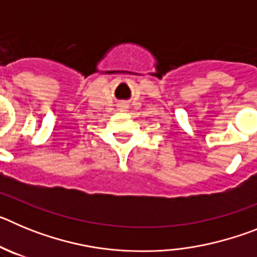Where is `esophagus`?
Returning <instances> with one entry per match:
<instances>
[{"label": "esophagus", "mask_w": 257, "mask_h": 257, "mask_svg": "<svg viewBox=\"0 0 257 257\" xmlns=\"http://www.w3.org/2000/svg\"><path fill=\"white\" fill-rule=\"evenodd\" d=\"M119 109H121V110H126V109H127L126 104H121V106H119Z\"/></svg>", "instance_id": "obj_1"}]
</instances>
